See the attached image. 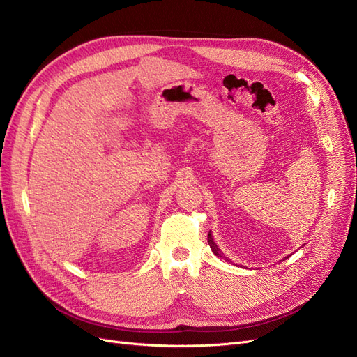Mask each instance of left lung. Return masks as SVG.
<instances>
[{"label": "left lung", "mask_w": 357, "mask_h": 357, "mask_svg": "<svg viewBox=\"0 0 357 357\" xmlns=\"http://www.w3.org/2000/svg\"><path fill=\"white\" fill-rule=\"evenodd\" d=\"M208 243H210V247H211V251L217 255V257H220V258H225V260L226 261H230V260H227V258L223 255V254H221V251L218 250V247H217V245H215V242L213 241V236H211V231L210 233H208ZM284 260H285V258H284Z\"/></svg>", "instance_id": "1"}]
</instances>
